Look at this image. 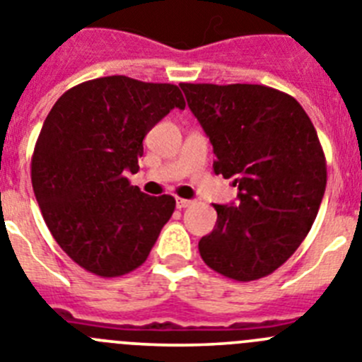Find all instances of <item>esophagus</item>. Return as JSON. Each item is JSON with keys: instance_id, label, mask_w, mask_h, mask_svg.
<instances>
[{"instance_id": "obj_1", "label": "esophagus", "mask_w": 362, "mask_h": 362, "mask_svg": "<svg viewBox=\"0 0 362 362\" xmlns=\"http://www.w3.org/2000/svg\"><path fill=\"white\" fill-rule=\"evenodd\" d=\"M189 205H193V200H185V198H177V207L178 209H185Z\"/></svg>"}]
</instances>
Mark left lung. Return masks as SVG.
I'll list each match as a JSON object with an SVG mask.
<instances>
[{
    "label": "left lung",
    "mask_w": 362,
    "mask_h": 362,
    "mask_svg": "<svg viewBox=\"0 0 362 362\" xmlns=\"http://www.w3.org/2000/svg\"><path fill=\"white\" fill-rule=\"evenodd\" d=\"M209 136L214 173L234 178L238 205H218L202 259L234 281L272 274L307 238L327 187V158L310 117L263 84L182 83Z\"/></svg>",
    "instance_id": "left-lung-1"
}]
</instances>
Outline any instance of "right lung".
<instances>
[{
	"mask_svg": "<svg viewBox=\"0 0 362 362\" xmlns=\"http://www.w3.org/2000/svg\"><path fill=\"white\" fill-rule=\"evenodd\" d=\"M173 108H185L177 84L110 76L70 88L48 113L32 187L54 240L88 272L139 269L173 214L171 194L149 197L124 177L139 171L146 133Z\"/></svg>",
	"mask_w": 362,
	"mask_h": 362,
	"instance_id": "add662e5",
	"label": "right lung"
}]
</instances>
